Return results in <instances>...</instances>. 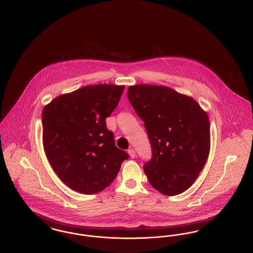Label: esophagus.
Returning <instances> with one entry per match:
<instances>
[{"label":"esophagus","instance_id":"esophagus-1","mask_svg":"<svg viewBox=\"0 0 253 253\" xmlns=\"http://www.w3.org/2000/svg\"><path fill=\"white\" fill-rule=\"evenodd\" d=\"M128 153H129V155H130V157H131L132 159H134V158L136 157V151H135L133 148L129 149V150H128Z\"/></svg>","mask_w":253,"mask_h":253}]
</instances>
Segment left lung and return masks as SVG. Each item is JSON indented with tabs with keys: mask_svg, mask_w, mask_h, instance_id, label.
I'll use <instances>...</instances> for the list:
<instances>
[{
	"mask_svg": "<svg viewBox=\"0 0 253 253\" xmlns=\"http://www.w3.org/2000/svg\"><path fill=\"white\" fill-rule=\"evenodd\" d=\"M127 95L151 144L152 158L143 166L149 183L163 195L184 193L209 156L207 113L194 98L164 85H131Z\"/></svg>",
	"mask_w": 253,
	"mask_h": 253,
	"instance_id": "8db88e82",
	"label": "left lung"
}]
</instances>
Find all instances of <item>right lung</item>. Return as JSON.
<instances>
[{"mask_svg":"<svg viewBox=\"0 0 253 253\" xmlns=\"http://www.w3.org/2000/svg\"><path fill=\"white\" fill-rule=\"evenodd\" d=\"M124 87L86 85L59 95L43 109L46 157L59 179L78 193L93 195L105 190L129 158L116 146L106 125Z\"/></svg>","mask_w":253,"mask_h":253,"instance_id":"right-lung-1","label":"right lung"}]
</instances>
